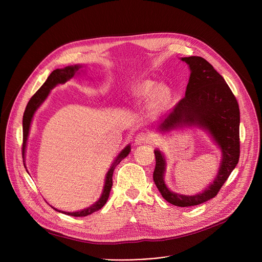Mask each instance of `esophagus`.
<instances>
[{"label": "esophagus", "mask_w": 262, "mask_h": 262, "mask_svg": "<svg viewBox=\"0 0 262 262\" xmlns=\"http://www.w3.org/2000/svg\"><path fill=\"white\" fill-rule=\"evenodd\" d=\"M150 141V137L146 133H140L135 137V144L141 145L143 143H148Z\"/></svg>", "instance_id": "1"}]
</instances>
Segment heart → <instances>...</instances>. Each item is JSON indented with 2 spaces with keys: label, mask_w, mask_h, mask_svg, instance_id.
I'll return each mask as SVG.
<instances>
[{
  "label": "heart",
  "mask_w": 262,
  "mask_h": 262,
  "mask_svg": "<svg viewBox=\"0 0 262 262\" xmlns=\"http://www.w3.org/2000/svg\"><path fill=\"white\" fill-rule=\"evenodd\" d=\"M133 93L139 100L147 101L154 98L153 106L156 110H161L170 100L169 88L149 79L137 82L133 89Z\"/></svg>",
  "instance_id": "b5f03b06"
}]
</instances>
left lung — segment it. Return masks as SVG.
Returning <instances> with one entry per match:
<instances>
[{
  "mask_svg": "<svg viewBox=\"0 0 262 262\" xmlns=\"http://www.w3.org/2000/svg\"><path fill=\"white\" fill-rule=\"evenodd\" d=\"M190 69L185 98L160 124L158 130L198 127L207 133L221 152L219 171L210 185L194 195L171 191L166 182L167 161L160 149H155L156 166L153 178L160 194L178 207H190L213 199L236 168L240 156V110L235 95L214 68L203 57H182Z\"/></svg>",
  "mask_w": 262,
  "mask_h": 262,
  "instance_id": "left-lung-1",
  "label": "left lung"
}]
</instances>
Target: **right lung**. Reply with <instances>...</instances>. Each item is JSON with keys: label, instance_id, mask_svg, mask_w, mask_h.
Masks as SVG:
<instances>
[{"label": "right lung", "instance_id": "right-lung-1", "mask_svg": "<svg viewBox=\"0 0 262 262\" xmlns=\"http://www.w3.org/2000/svg\"><path fill=\"white\" fill-rule=\"evenodd\" d=\"M82 66L81 64H74V66H68L64 67L62 69H56L54 70L50 76L48 77V79L46 80L45 84L40 87V89L32 96V99L30 100V102L27 103V106L25 108V112L23 115V150H22V155L23 158L25 156V149H26V144H27V139H29V135H30V129H31V124L33 122V118L35 116V113L37 112V109L42 105V103L47 100V98L49 96L51 90L53 88L56 87L59 84H64L66 81H68L69 79H71L72 77H74V75L76 74H80V72H82L81 70ZM130 152V144L126 145L124 147L121 152L119 153V155L116 157L114 163L112 164V167L108 170L106 177H105V183H104V188L102 191V194L100 196V199L96 201L93 205L89 206V207L79 210V211H73V212H68V211H61L58 210L56 208H54L56 211L71 215V216H86L89 215L95 211L100 210L103 206L106 204L108 198H109V193L110 190H112L113 187V174L114 171L116 169V167L118 164L122 161V159L125 158ZM25 167V166H24ZM26 169V168H25ZM29 173V172H27Z\"/></svg>", "mask_w": 262, "mask_h": 262}]
</instances>
